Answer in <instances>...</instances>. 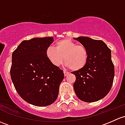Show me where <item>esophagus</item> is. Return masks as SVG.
I'll list each match as a JSON object with an SVG mask.
<instances>
[{"label": "esophagus", "mask_w": 125, "mask_h": 125, "mask_svg": "<svg viewBox=\"0 0 125 125\" xmlns=\"http://www.w3.org/2000/svg\"><path fill=\"white\" fill-rule=\"evenodd\" d=\"M63 73H64V75H65V77H66V76L68 75H69V73H68V72L66 71H63Z\"/></svg>", "instance_id": "esophagus-1"}]
</instances>
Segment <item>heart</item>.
<instances>
[{"instance_id":"b5f03b06","label":"heart","mask_w":125,"mask_h":125,"mask_svg":"<svg viewBox=\"0 0 125 125\" xmlns=\"http://www.w3.org/2000/svg\"><path fill=\"white\" fill-rule=\"evenodd\" d=\"M55 48L48 47L45 52L47 57L54 66L62 65L64 57L66 66L74 71L81 70L86 65L89 54L84 46L65 38L57 41Z\"/></svg>"}]
</instances>
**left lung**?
<instances>
[{
	"mask_svg": "<svg viewBox=\"0 0 125 125\" xmlns=\"http://www.w3.org/2000/svg\"><path fill=\"white\" fill-rule=\"evenodd\" d=\"M87 48L89 54L86 65L72 73L76 77L73 87L80 100L94 102L104 98L112 87L115 68L111 52L102 41L87 36L73 38Z\"/></svg>",
	"mask_w": 125,
	"mask_h": 125,
	"instance_id": "left-lung-1",
	"label": "left lung"
}]
</instances>
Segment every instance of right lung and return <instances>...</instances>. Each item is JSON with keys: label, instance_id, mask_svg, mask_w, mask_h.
I'll list each match as a JSON object with an SVG mask.
<instances>
[{"label": "right lung", "instance_id": "1", "mask_svg": "<svg viewBox=\"0 0 125 125\" xmlns=\"http://www.w3.org/2000/svg\"><path fill=\"white\" fill-rule=\"evenodd\" d=\"M53 37L34 38L22 41L12 54L10 77L19 95L35 106L54 102L63 71L50 62L45 54Z\"/></svg>", "mask_w": 125, "mask_h": 125}]
</instances>
